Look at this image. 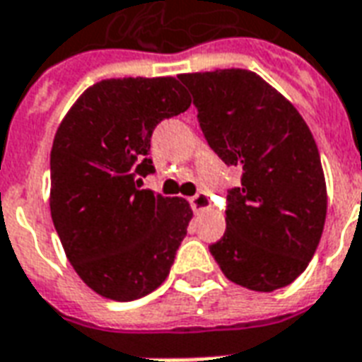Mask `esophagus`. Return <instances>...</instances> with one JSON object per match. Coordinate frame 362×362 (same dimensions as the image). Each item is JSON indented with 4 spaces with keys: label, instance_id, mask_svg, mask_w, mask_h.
<instances>
[{
    "label": "esophagus",
    "instance_id": "1",
    "mask_svg": "<svg viewBox=\"0 0 362 362\" xmlns=\"http://www.w3.org/2000/svg\"><path fill=\"white\" fill-rule=\"evenodd\" d=\"M192 209H194L195 213H199V211H205V209L211 207V199H209V195L205 192H199V194H195L192 199Z\"/></svg>",
    "mask_w": 362,
    "mask_h": 362
}]
</instances>
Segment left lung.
I'll return each mask as SVG.
<instances>
[{"label": "left lung", "instance_id": "left-lung-1", "mask_svg": "<svg viewBox=\"0 0 362 362\" xmlns=\"http://www.w3.org/2000/svg\"><path fill=\"white\" fill-rule=\"evenodd\" d=\"M209 147L242 168L226 195V232L209 251L230 282L274 291L315 255L326 221L320 155L303 117L243 69L180 74Z\"/></svg>", "mask_w": 362, "mask_h": 362}]
</instances>
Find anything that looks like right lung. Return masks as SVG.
<instances>
[{
  "label": "right lung",
  "instance_id": "right-lung-1",
  "mask_svg": "<svg viewBox=\"0 0 362 362\" xmlns=\"http://www.w3.org/2000/svg\"><path fill=\"white\" fill-rule=\"evenodd\" d=\"M192 103L173 76L109 78L88 88L52 147L53 226L88 288L134 301L165 282L192 221L189 203L141 189L155 173L151 134Z\"/></svg>",
  "mask_w": 362,
  "mask_h": 362
}]
</instances>
